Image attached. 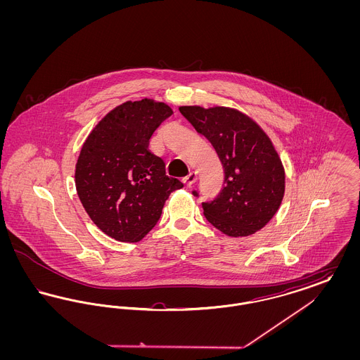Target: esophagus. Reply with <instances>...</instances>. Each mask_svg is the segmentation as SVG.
Here are the masks:
<instances>
[{"instance_id":"esophagus-1","label":"esophagus","mask_w":360,"mask_h":360,"mask_svg":"<svg viewBox=\"0 0 360 360\" xmlns=\"http://www.w3.org/2000/svg\"><path fill=\"white\" fill-rule=\"evenodd\" d=\"M197 179H198L197 172H190L188 176H185V178H184V184H185L186 186H191L193 184H195V182H197Z\"/></svg>"}]
</instances>
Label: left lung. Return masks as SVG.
I'll return each instance as SVG.
<instances>
[{
    "label": "left lung",
    "instance_id": "1",
    "mask_svg": "<svg viewBox=\"0 0 360 360\" xmlns=\"http://www.w3.org/2000/svg\"><path fill=\"white\" fill-rule=\"evenodd\" d=\"M179 112L223 163L225 185L216 200L202 204L206 220L231 238L254 235L274 217L285 195V169L271 139L233 108L186 105Z\"/></svg>",
    "mask_w": 360,
    "mask_h": 360
}]
</instances>
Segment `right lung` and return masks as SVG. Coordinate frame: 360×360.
<instances>
[{"mask_svg":"<svg viewBox=\"0 0 360 360\" xmlns=\"http://www.w3.org/2000/svg\"><path fill=\"white\" fill-rule=\"evenodd\" d=\"M172 115L167 103L151 98L125 101L106 113L82 144L77 193L91 221L112 239L140 241L172 191L184 186L148 150L155 129Z\"/></svg>","mask_w":360,"mask_h":360,"instance_id":"obj_1","label":"right lung"}]
</instances>
